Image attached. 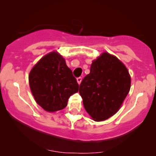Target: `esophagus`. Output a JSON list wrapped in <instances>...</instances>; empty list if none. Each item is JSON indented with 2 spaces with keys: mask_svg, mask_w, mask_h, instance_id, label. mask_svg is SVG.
Segmentation results:
<instances>
[{
  "mask_svg": "<svg viewBox=\"0 0 156 156\" xmlns=\"http://www.w3.org/2000/svg\"><path fill=\"white\" fill-rule=\"evenodd\" d=\"M81 80H82V78L81 77H78V78H77V81H78V83L80 84L81 83Z\"/></svg>",
  "mask_w": 156,
  "mask_h": 156,
  "instance_id": "obj_1",
  "label": "esophagus"
}]
</instances>
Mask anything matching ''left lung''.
Returning <instances> with one entry per match:
<instances>
[{"mask_svg": "<svg viewBox=\"0 0 156 156\" xmlns=\"http://www.w3.org/2000/svg\"><path fill=\"white\" fill-rule=\"evenodd\" d=\"M130 88V76L116 56L103 53L92 62L90 73L79 87L86 111L94 121H103L117 112Z\"/></svg>", "mask_w": 156, "mask_h": 156, "instance_id": "obj_1", "label": "left lung"}]
</instances>
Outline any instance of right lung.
Wrapping results in <instances>:
<instances>
[{
  "label": "right lung",
  "instance_id": "obj_1",
  "mask_svg": "<svg viewBox=\"0 0 156 156\" xmlns=\"http://www.w3.org/2000/svg\"><path fill=\"white\" fill-rule=\"evenodd\" d=\"M28 80L36 102L49 112L65 108L69 97L78 91V83L72 70L63 57L55 51L35 64Z\"/></svg>",
  "mask_w": 156,
  "mask_h": 156
}]
</instances>
